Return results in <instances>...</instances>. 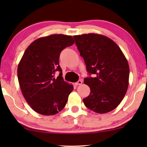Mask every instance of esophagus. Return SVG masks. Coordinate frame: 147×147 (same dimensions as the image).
I'll list each match as a JSON object with an SVG mask.
<instances>
[{"mask_svg":"<svg viewBox=\"0 0 147 147\" xmlns=\"http://www.w3.org/2000/svg\"><path fill=\"white\" fill-rule=\"evenodd\" d=\"M82 84V80H78L77 82L75 83V84L76 85V86H78V85H81Z\"/></svg>","mask_w":147,"mask_h":147,"instance_id":"1","label":"esophagus"}]
</instances>
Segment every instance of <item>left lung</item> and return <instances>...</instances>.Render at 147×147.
Wrapping results in <instances>:
<instances>
[{
    "label": "left lung",
    "instance_id": "8db88e82",
    "mask_svg": "<svg viewBox=\"0 0 147 147\" xmlns=\"http://www.w3.org/2000/svg\"><path fill=\"white\" fill-rule=\"evenodd\" d=\"M74 38L88 72L95 76L84 80L90 92L83 102L97 113L112 111L120 104L129 86L127 60L117 43L106 36L88 33Z\"/></svg>",
    "mask_w": 147,
    "mask_h": 147
}]
</instances>
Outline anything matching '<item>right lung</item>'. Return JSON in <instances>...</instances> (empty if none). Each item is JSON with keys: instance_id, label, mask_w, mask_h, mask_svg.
Returning a JSON list of instances; mask_svg holds the SVG:
<instances>
[{"instance_id": "add662e5", "label": "right lung", "mask_w": 147, "mask_h": 147, "mask_svg": "<svg viewBox=\"0 0 147 147\" xmlns=\"http://www.w3.org/2000/svg\"><path fill=\"white\" fill-rule=\"evenodd\" d=\"M74 43L72 36L54 34L36 39L25 50L18 66V82L24 97L37 113L56 115L66 105L74 86L63 80L59 60L63 49ZM57 70L60 74L56 79Z\"/></svg>"}]
</instances>
